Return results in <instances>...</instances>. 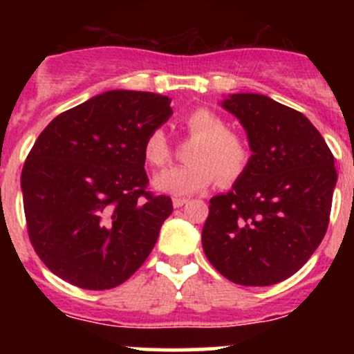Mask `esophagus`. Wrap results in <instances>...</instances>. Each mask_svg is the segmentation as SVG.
<instances>
[{
  "instance_id": "esophagus-1",
  "label": "esophagus",
  "mask_w": 354,
  "mask_h": 354,
  "mask_svg": "<svg viewBox=\"0 0 354 354\" xmlns=\"http://www.w3.org/2000/svg\"><path fill=\"white\" fill-rule=\"evenodd\" d=\"M187 202H188L187 198H180V197L173 198V205H174V209H180V207H183L185 203H187Z\"/></svg>"
}]
</instances>
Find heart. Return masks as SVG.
Masks as SVG:
<instances>
[{
	"label": "heart",
	"mask_w": 354,
	"mask_h": 354,
	"mask_svg": "<svg viewBox=\"0 0 354 354\" xmlns=\"http://www.w3.org/2000/svg\"><path fill=\"white\" fill-rule=\"evenodd\" d=\"M183 123L188 135L197 138L188 154L192 164L157 174V190L185 197L209 187L217 174L223 183H233L243 176L250 164V147L241 135L230 130L224 118L207 108H197L187 114ZM144 157L157 169L171 160V145L160 128L152 130L145 138Z\"/></svg>",
	"instance_id": "1"
}]
</instances>
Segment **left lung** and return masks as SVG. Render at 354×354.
<instances>
[{
	"mask_svg": "<svg viewBox=\"0 0 354 354\" xmlns=\"http://www.w3.org/2000/svg\"><path fill=\"white\" fill-rule=\"evenodd\" d=\"M223 108L243 124L250 164L226 195L210 198L202 245L209 262L241 286H270L298 272L326 236L337 173L308 118L260 94Z\"/></svg>",
	"mask_w": 354,
	"mask_h": 354,
	"instance_id": "8db88e82",
	"label": "left lung"
}]
</instances>
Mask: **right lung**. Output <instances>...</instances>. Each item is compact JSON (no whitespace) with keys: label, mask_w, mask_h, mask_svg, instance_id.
Instances as JSON below:
<instances>
[{"label":"right lung","mask_w":354,"mask_h":354,"mask_svg":"<svg viewBox=\"0 0 354 354\" xmlns=\"http://www.w3.org/2000/svg\"><path fill=\"white\" fill-rule=\"evenodd\" d=\"M152 92L109 91L58 114L22 169L30 243L44 266L82 289L133 276L173 212L147 190L144 142L173 114Z\"/></svg>","instance_id":"right-lung-1"}]
</instances>
